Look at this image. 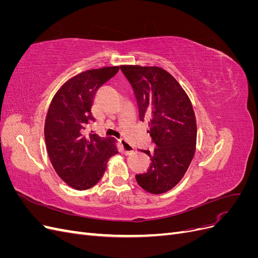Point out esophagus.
Returning a JSON list of instances; mask_svg holds the SVG:
<instances>
[{
  "instance_id": "34e87169",
  "label": "esophagus",
  "mask_w": 258,
  "mask_h": 258,
  "mask_svg": "<svg viewBox=\"0 0 258 258\" xmlns=\"http://www.w3.org/2000/svg\"><path fill=\"white\" fill-rule=\"evenodd\" d=\"M119 142H120V145H121V152L123 154L129 155V154H131L132 152L135 151V147L130 144V142L128 141L127 139L122 138V139L119 140Z\"/></svg>"
}]
</instances>
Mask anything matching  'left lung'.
<instances>
[{
	"instance_id": "8db88e82",
	"label": "left lung",
	"mask_w": 258,
	"mask_h": 258,
	"mask_svg": "<svg viewBox=\"0 0 258 258\" xmlns=\"http://www.w3.org/2000/svg\"><path fill=\"white\" fill-rule=\"evenodd\" d=\"M138 101L140 120L148 122L155 143L151 166L136 175L151 194H163L181 181L196 152L197 122L192 104L182 86L160 67L121 66Z\"/></svg>"
}]
</instances>
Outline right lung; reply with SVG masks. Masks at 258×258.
<instances>
[{"instance_id": "obj_1", "label": "right lung", "mask_w": 258, "mask_h": 258, "mask_svg": "<svg viewBox=\"0 0 258 258\" xmlns=\"http://www.w3.org/2000/svg\"><path fill=\"white\" fill-rule=\"evenodd\" d=\"M118 66L91 69L68 80L53 96L45 119V143L62 181L77 190L95 186L107 161L118 153L116 140L99 137L87 127L95 93L119 71Z\"/></svg>"}]
</instances>
